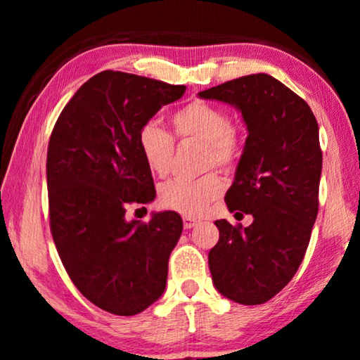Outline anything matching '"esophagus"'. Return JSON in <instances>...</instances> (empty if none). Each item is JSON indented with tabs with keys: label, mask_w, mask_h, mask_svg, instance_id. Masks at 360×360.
Returning a JSON list of instances; mask_svg holds the SVG:
<instances>
[{
	"label": "esophagus",
	"mask_w": 360,
	"mask_h": 360,
	"mask_svg": "<svg viewBox=\"0 0 360 360\" xmlns=\"http://www.w3.org/2000/svg\"><path fill=\"white\" fill-rule=\"evenodd\" d=\"M182 222H184V229H192V227H195V225H198L200 221H197V219H193V217L186 216L184 219H182Z\"/></svg>",
	"instance_id": "1"
}]
</instances>
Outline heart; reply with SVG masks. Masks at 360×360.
Listing matches in <instances>:
<instances>
[{"instance_id":"obj_1","label":"heart","mask_w":360,"mask_h":360,"mask_svg":"<svg viewBox=\"0 0 360 360\" xmlns=\"http://www.w3.org/2000/svg\"><path fill=\"white\" fill-rule=\"evenodd\" d=\"M174 136L205 143L206 167H233L240 154L241 138L222 108L203 100H193L172 114ZM138 149L155 176H167L172 169L174 143L155 122H146L138 131ZM222 181L214 173L202 178L172 179L158 188V202L163 208L184 216H198L222 193Z\"/></svg>"}]
</instances>
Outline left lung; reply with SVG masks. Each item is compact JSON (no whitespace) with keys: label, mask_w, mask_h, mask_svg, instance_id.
I'll return each instance as SVG.
<instances>
[{"label":"left lung","mask_w":360,"mask_h":360,"mask_svg":"<svg viewBox=\"0 0 360 360\" xmlns=\"http://www.w3.org/2000/svg\"><path fill=\"white\" fill-rule=\"evenodd\" d=\"M198 95L240 109L248 127L225 203L230 212L243 211L254 221L249 227L214 222L219 241L208 255L212 283L236 303H265L294 278L311 238L322 169L318 120L307 101L264 72Z\"/></svg>","instance_id":"obj_1"}]
</instances>
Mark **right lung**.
Wrapping results in <instances>:
<instances>
[{
  "instance_id": "right-lung-1",
  "label": "right lung",
  "mask_w": 360,
  "mask_h": 360,
  "mask_svg": "<svg viewBox=\"0 0 360 360\" xmlns=\"http://www.w3.org/2000/svg\"><path fill=\"white\" fill-rule=\"evenodd\" d=\"M184 92L186 85L101 71L63 108L49 139L53 243L72 284L108 313L138 314L165 290L181 216L163 211L149 222H129L125 212L155 198L138 131Z\"/></svg>"
}]
</instances>
